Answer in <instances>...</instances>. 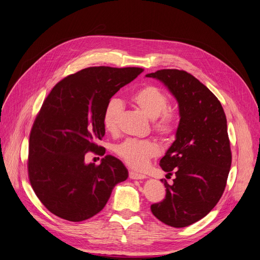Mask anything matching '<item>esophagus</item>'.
I'll list each match as a JSON object with an SVG mask.
<instances>
[{
  "label": "esophagus",
  "mask_w": 260,
  "mask_h": 260,
  "mask_svg": "<svg viewBox=\"0 0 260 260\" xmlns=\"http://www.w3.org/2000/svg\"><path fill=\"white\" fill-rule=\"evenodd\" d=\"M129 178L132 179V180H143V179H146V176L142 175V174H139V172L130 170L129 171Z\"/></svg>",
  "instance_id": "obj_1"
}]
</instances>
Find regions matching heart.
Listing matches in <instances>:
<instances>
[{
  "mask_svg": "<svg viewBox=\"0 0 260 260\" xmlns=\"http://www.w3.org/2000/svg\"><path fill=\"white\" fill-rule=\"evenodd\" d=\"M131 103L152 120V129L160 138L169 139L176 133L177 116L167 111L169 100L167 95L154 85H146L131 95ZM122 111L119 100H111L104 111L103 123L106 131L115 133L118 129V119ZM113 151L127 165L133 168H143L149 159L159 152L158 146L150 140L127 139L114 146Z\"/></svg>",
  "mask_w": 260,
  "mask_h": 260,
  "instance_id": "1",
  "label": "heart"
}]
</instances>
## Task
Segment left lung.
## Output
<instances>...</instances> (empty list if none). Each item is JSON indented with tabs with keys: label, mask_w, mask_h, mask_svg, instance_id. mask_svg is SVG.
Masks as SVG:
<instances>
[{
	"label": "left lung",
	"mask_w": 260,
	"mask_h": 260,
	"mask_svg": "<svg viewBox=\"0 0 260 260\" xmlns=\"http://www.w3.org/2000/svg\"><path fill=\"white\" fill-rule=\"evenodd\" d=\"M146 77L162 81L179 104L180 122L159 166L174 184L162 181L165 199L151 205L163 223L185 228L205 217L224 191L232 164L225 113L218 98L191 74L159 70Z\"/></svg>",
	"instance_id": "8db88e82"
}]
</instances>
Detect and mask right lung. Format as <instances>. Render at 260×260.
I'll return each instance as SVG.
<instances>
[{"label":"right lung","instance_id":"1","mask_svg":"<svg viewBox=\"0 0 260 260\" xmlns=\"http://www.w3.org/2000/svg\"><path fill=\"white\" fill-rule=\"evenodd\" d=\"M141 68L92 67L60 80L47 95L29 135L28 177L42 204L54 215L72 222L89 219L107 204L128 170L115 156L100 165L85 164L105 135L107 104L123 85L137 78Z\"/></svg>","mask_w":260,"mask_h":260}]
</instances>
